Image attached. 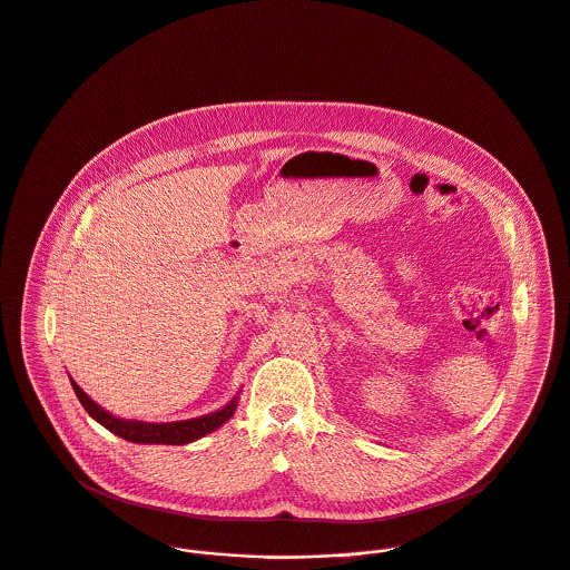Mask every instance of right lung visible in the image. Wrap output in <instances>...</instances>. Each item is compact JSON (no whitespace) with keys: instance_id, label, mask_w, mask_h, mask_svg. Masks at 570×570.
Returning a JSON list of instances; mask_svg holds the SVG:
<instances>
[{"instance_id":"obj_1","label":"right lung","mask_w":570,"mask_h":570,"mask_svg":"<svg viewBox=\"0 0 570 570\" xmlns=\"http://www.w3.org/2000/svg\"><path fill=\"white\" fill-rule=\"evenodd\" d=\"M72 391L77 395V400L81 402V406L86 409V413L99 422L104 429H108L110 433L128 440V442H135V444H188V442H195L208 433H213L215 429H219L222 424H226L233 413H235V406H237V397L210 413V415H204V417H195V420H186V422H166V424H150V422H135V420H119V417H112L110 413H106L101 406H97L72 380Z\"/></svg>"}]
</instances>
